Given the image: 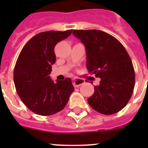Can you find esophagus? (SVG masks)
Instances as JSON below:
<instances>
[{"instance_id":"obj_1","label":"esophagus","mask_w":148,"mask_h":148,"mask_svg":"<svg viewBox=\"0 0 148 148\" xmlns=\"http://www.w3.org/2000/svg\"><path fill=\"white\" fill-rule=\"evenodd\" d=\"M72 83H73V86L75 87H78L82 84L84 83V80H82V79H78V78H73L72 79Z\"/></svg>"}]
</instances>
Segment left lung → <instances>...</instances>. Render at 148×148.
I'll list each match as a JSON object with an SVG mask.
<instances>
[{"mask_svg": "<svg viewBox=\"0 0 148 148\" xmlns=\"http://www.w3.org/2000/svg\"><path fill=\"white\" fill-rule=\"evenodd\" d=\"M73 33L85 46L88 72L101 78L100 84L94 86V93L87 99L88 104L101 114L118 113L127 105L135 86L130 56L124 46L107 32L75 29Z\"/></svg>", "mask_w": 148, "mask_h": 148, "instance_id": "8db88e82", "label": "left lung"}]
</instances>
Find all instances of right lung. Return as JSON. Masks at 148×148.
I'll list each match as a JSON object with an SVG mask.
<instances>
[{
	"instance_id": "add662e5",
	"label": "right lung",
	"mask_w": 148,
	"mask_h": 148,
	"mask_svg": "<svg viewBox=\"0 0 148 148\" xmlns=\"http://www.w3.org/2000/svg\"><path fill=\"white\" fill-rule=\"evenodd\" d=\"M73 29L40 32L21 51L14 69L16 91L23 104L33 113L50 116L62 110L74 90L70 78L55 83L49 75L56 62L54 48Z\"/></svg>"
}]
</instances>
